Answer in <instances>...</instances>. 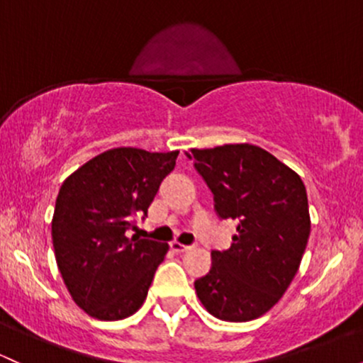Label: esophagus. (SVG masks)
<instances>
[{
  "label": "esophagus",
  "instance_id": "1",
  "mask_svg": "<svg viewBox=\"0 0 363 363\" xmlns=\"http://www.w3.org/2000/svg\"><path fill=\"white\" fill-rule=\"evenodd\" d=\"M170 250L175 253H182V252H188V250H191V246L182 245V242H179V241H172L170 242Z\"/></svg>",
  "mask_w": 363,
  "mask_h": 363
}]
</instances>
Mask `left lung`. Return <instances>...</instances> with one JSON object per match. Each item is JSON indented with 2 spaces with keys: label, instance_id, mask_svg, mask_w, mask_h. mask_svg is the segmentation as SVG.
Masks as SVG:
<instances>
[{
  "label": "left lung",
  "instance_id": "obj_1",
  "mask_svg": "<svg viewBox=\"0 0 363 363\" xmlns=\"http://www.w3.org/2000/svg\"><path fill=\"white\" fill-rule=\"evenodd\" d=\"M186 155L213 193L218 217L238 220L230 248L213 250L212 269L194 289L213 317L253 320L281 300L300 269L310 236L303 181L248 143Z\"/></svg>",
  "mask_w": 363,
  "mask_h": 363
}]
</instances>
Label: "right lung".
<instances>
[{"label":"right lung","instance_id":"1","mask_svg":"<svg viewBox=\"0 0 363 363\" xmlns=\"http://www.w3.org/2000/svg\"><path fill=\"white\" fill-rule=\"evenodd\" d=\"M177 155L113 148L63 181L51 220L55 258L72 300L87 315L121 320L145 303L169 245L129 238L127 230L136 227V215L148 213Z\"/></svg>","mask_w":363,"mask_h":363}]
</instances>
